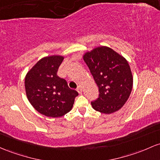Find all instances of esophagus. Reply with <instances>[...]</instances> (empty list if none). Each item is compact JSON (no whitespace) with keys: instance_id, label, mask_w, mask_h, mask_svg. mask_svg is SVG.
Segmentation results:
<instances>
[{"instance_id":"34e87169","label":"esophagus","mask_w":160,"mask_h":160,"mask_svg":"<svg viewBox=\"0 0 160 160\" xmlns=\"http://www.w3.org/2000/svg\"><path fill=\"white\" fill-rule=\"evenodd\" d=\"M77 92H79V93L81 94V93H82V92H83V88H82L81 86H79V87H77Z\"/></svg>"}]
</instances>
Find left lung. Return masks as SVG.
Masks as SVG:
<instances>
[{
	"mask_svg": "<svg viewBox=\"0 0 160 160\" xmlns=\"http://www.w3.org/2000/svg\"><path fill=\"white\" fill-rule=\"evenodd\" d=\"M99 87V98L92 108L101 113L118 111L128 99L133 88V75L125 58L108 46H98L83 54Z\"/></svg>",
	"mask_w": 160,
	"mask_h": 160,
	"instance_id": "1",
	"label": "left lung"
}]
</instances>
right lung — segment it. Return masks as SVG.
<instances>
[{"instance_id": "add662e5", "label": "right lung", "mask_w": 160, "mask_h": 160, "mask_svg": "<svg viewBox=\"0 0 160 160\" xmlns=\"http://www.w3.org/2000/svg\"><path fill=\"white\" fill-rule=\"evenodd\" d=\"M61 55L44 57L27 72L25 89L27 99L36 111L47 117L58 118L73 108L76 90L70 89L67 81L57 75L64 60Z\"/></svg>"}]
</instances>
